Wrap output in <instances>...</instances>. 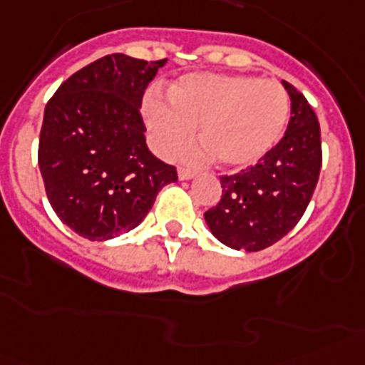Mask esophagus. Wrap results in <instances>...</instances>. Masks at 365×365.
<instances>
[{
	"label": "esophagus",
	"mask_w": 365,
	"mask_h": 365,
	"mask_svg": "<svg viewBox=\"0 0 365 365\" xmlns=\"http://www.w3.org/2000/svg\"><path fill=\"white\" fill-rule=\"evenodd\" d=\"M195 175V171L188 170V168H179V179L180 180H188Z\"/></svg>",
	"instance_id": "obj_1"
}]
</instances>
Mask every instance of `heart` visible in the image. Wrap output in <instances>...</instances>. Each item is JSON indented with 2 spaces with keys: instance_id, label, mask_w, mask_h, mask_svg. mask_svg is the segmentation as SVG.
Wrapping results in <instances>:
<instances>
[{
  "instance_id": "heart-1",
  "label": "heart",
  "mask_w": 365,
  "mask_h": 365,
  "mask_svg": "<svg viewBox=\"0 0 365 365\" xmlns=\"http://www.w3.org/2000/svg\"><path fill=\"white\" fill-rule=\"evenodd\" d=\"M145 102V119L162 155H173L200 125L205 145L185 150L190 160L215 155L225 168H248L276 147L289 119V96L276 81L252 76L190 74Z\"/></svg>"
}]
</instances>
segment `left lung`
<instances>
[{
	"mask_svg": "<svg viewBox=\"0 0 365 365\" xmlns=\"http://www.w3.org/2000/svg\"><path fill=\"white\" fill-rule=\"evenodd\" d=\"M291 98L287 132L269 155L235 175H222V200L205 212L220 242L259 252L284 239L308 209L323 164L321 128L306 96L284 81Z\"/></svg>",
	"mask_w": 365,
	"mask_h": 365,
	"instance_id": "8db88e82",
	"label": "left lung"
}]
</instances>
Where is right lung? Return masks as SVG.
Wrapping results in <instances>:
<instances>
[{
    "label": "right lung",
    "mask_w": 365,
    "mask_h": 365,
    "mask_svg": "<svg viewBox=\"0 0 365 365\" xmlns=\"http://www.w3.org/2000/svg\"><path fill=\"white\" fill-rule=\"evenodd\" d=\"M160 61L111 53L74 72L44 110L38 168L48 201L83 239L134 230L156 194L177 180L175 165L145 143L141 98Z\"/></svg>",
    "instance_id": "obj_1"
}]
</instances>
